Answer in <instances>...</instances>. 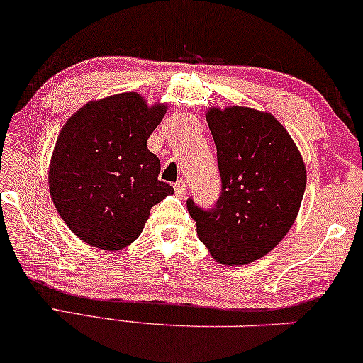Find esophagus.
Returning <instances> with one entry per match:
<instances>
[{"label":"esophagus","mask_w":363,"mask_h":363,"mask_svg":"<svg viewBox=\"0 0 363 363\" xmlns=\"http://www.w3.org/2000/svg\"><path fill=\"white\" fill-rule=\"evenodd\" d=\"M175 191H177L178 196H185V193H186V183L183 182V180H178V182L175 183Z\"/></svg>","instance_id":"1"}]
</instances>
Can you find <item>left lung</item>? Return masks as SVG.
<instances>
[{
    "label": "left lung",
    "mask_w": 363,
    "mask_h": 363,
    "mask_svg": "<svg viewBox=\"0 0 363 363\" xmlns=\"http://www.w3.org/2000/svg\"><path fill=\"white\" fill-rule=\"evenodd\" d=\"M222 178L211 208L188 199L196 233L211 257L245 265L267 255L294 225L307 172L286 130L268 113L243 106L206 115Z\"/></svg>",
    "instance_id": "8db88e82"
}]
</instances>
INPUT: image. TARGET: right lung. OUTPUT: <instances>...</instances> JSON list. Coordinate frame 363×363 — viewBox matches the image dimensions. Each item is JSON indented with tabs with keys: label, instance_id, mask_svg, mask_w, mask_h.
Segmentation results:
<instances>
[{
	"label": "right lung",
	"instance_id": "1",
	"mask_svg": "<svg viewBox=\"0 0 363 363\" xmlns=\"http://www.w3.org/2000/svg\"><path fill=\"white\" fill-rule=\"evenodd\" d=\"M167 106L136 93L91 101L61 128L50 163V193L63 222L84 243L120 250L135 242L152 206L173 193L158 180L148 136Z\"/></svg>",
	"mask_w": 363,
	"mask_h": 363
}]
</instances>
